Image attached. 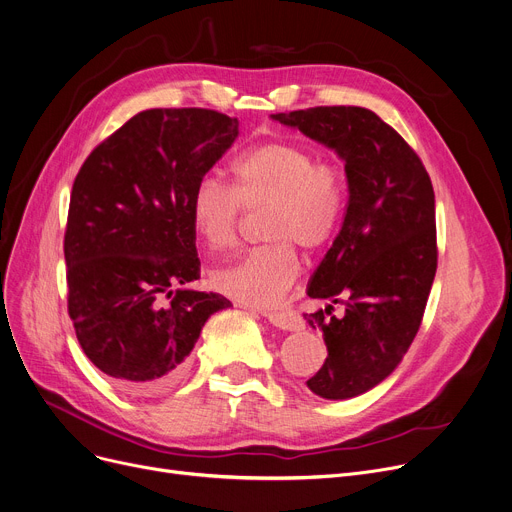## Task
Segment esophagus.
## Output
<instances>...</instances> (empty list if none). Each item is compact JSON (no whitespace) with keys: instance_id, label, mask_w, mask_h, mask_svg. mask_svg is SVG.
<instances>
[{"instance_id":"obj_1","label":"esophagus","mask_w":512,"mask_h":512,"mask_svg":"<svg viewBox=\"0 0 512 512\" xmlns=\"http://www.w3.org/2000/svg\"><path fill=\"white\" fill-rule=\"evenodd\" d=\"M248 309V307H246ZM262 316L272 324L277 326L281 330H289V332H297L303 328V320L297 311L293 309H287V311H264Z\"/></svg>"}]
</instances>
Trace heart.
Here are the masks:
<instances>
[{"label":"heart","mask_w":512,"mask_h":512,"mask_svg":"<svg viewBox=\"0 0 512 512\" xmlns=\"http://www.w3.org/2000/svg\"><path fill=\"white\" fill-rule=\"evenodd\" d=\"M233 186L205 176L190 196L192 225L209 250L235 244L242 211L268 207L264 246L233 264L215 268L211 285L244 305H279L299 274L293 244L316 252L332 242L348 199V180L338 160H318L307 145L268 141L244 151L231 166Z\"/></svg>","instance_id":"b5f03b06"}]
</instances>
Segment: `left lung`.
Returning a JSON list of instances; mask_svg holds the SVG:
<instances>
[{
	"label": "left lung",
	"mask_w": 512,
	"mask_h": 512,
	"mask_svg": "<svg viewBox=\"0 0 512 512\" xmlns=\"http://www.w3.org/2000/svg\"><path fill=\"white\" fill-rule=\"evenodd\" d=\"M272 121L344 160V221L307 285L328 305L303 318L328 346L307 387L326 400L357 398L393 373L420 328L437 272L435 190L416 151L373 110L316 106ZM334 304L345 305L340 317Z\"/></svg>",
	"instance_id": "1"
}]
</instances>
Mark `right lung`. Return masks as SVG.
I'll return each instance as SVG.
<instances>
[{
  "label": "right lung",
  "instance_id": "right-lung-1",
  "mask_svg": "<svg viewBox=\"0 0 512 512\" xmlns=\"http://www.w3.org/2000/svg\"><path fill=\"white\" fill-rule=\"evenodd\" d=\"M238 127L207 108L143 110L75 176L63 244L67 309L86 357L121 389H172L205 322L231 305L182 285L201 277L192 190Z\"/></svg>",
  "mask_w": 512,
  "mask_h": 512
}]
</instances>
